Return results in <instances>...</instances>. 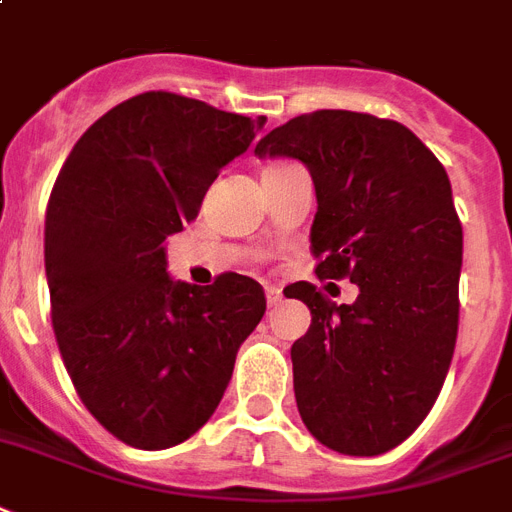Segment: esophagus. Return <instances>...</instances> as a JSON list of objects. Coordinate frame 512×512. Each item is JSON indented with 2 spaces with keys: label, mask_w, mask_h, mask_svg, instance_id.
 Wrapping results in <instances>:
<instances>
[{
  "label": "esophagus",
  "mask_w": 512,
  "mask_h": 512,
  "mask_svg": "<svg viewBox=\"0 0 512 512\" xmlns=\"http://www.w3.org/2000/svg\"><path fill=\"white\" fill-rule=\"evenodd\" d=\"M266 303H269V306H277V303H282V290H280V287L266 285Z\"/></svg>",
  "instance_id": "esophagus-1"
}]
</instances>
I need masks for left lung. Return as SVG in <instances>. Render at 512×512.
Masks as SVG:
<instances>
[{
	"label": "left lung",
	"instance_id": "1",
	"mask_svg": "<svg viewBox=\"0 0 512 512\" xmlns=\"http://www.w3.org/2000/svg\"><path fill=\"white\" fill-rule=\"evenodd\" d=\"M256 154L306 164L316 277L358 285L350 306L285 287L311 308L290 348L303 424L342 455L387 453L432 411L458 337L463 227L445 167L400 122L348 109L293 117Z\"/></svg>",
	"mask_w": 512,
	"mask_h": 512
}]
</instances>
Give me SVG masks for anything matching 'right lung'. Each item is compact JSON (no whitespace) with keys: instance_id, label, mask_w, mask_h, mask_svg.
Listing matches in <instances>:
<instances>
[{"instance_id":"obj_1","label":"right lung","mask_w":512,"mask_h":512,"mask_svg":"<svg viewBox=\"0 0 512 512\" xmlns=\"http://www.w3.org/2000/svg\"><path fill=\"white\" fill-rule=\"evenodd\" d=\"M264 122L146 91L99 117L59 170L44 225L52 327L83 405L125 445L196 434L264 316L256 280L172 282L164 256Z\"/></svg>"}]
</instances>
